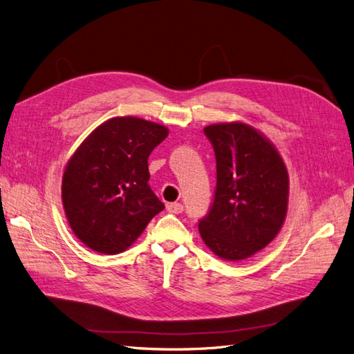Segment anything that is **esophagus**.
Instances as JSON below:
<instances>
[{"label":"esophagus","instance_id":"34e87169","mask_svg":"<svg viewBox=\"0 0 354 354\" xmlns=\"http://www.w3.org/2000/svg\"><path fill=\"white\" fill-rule=\"evenodd\" d=\"M168 212H173V214H180L183 212V205H181L180 202H173V203H168L167 205Z\"/></svg>","mask_w":354,"mask_h":354}]
</instances>
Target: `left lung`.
<instances>
[{
  "label": "left lung",
  "instance_id": "left-lung-1",
  "mask_svg": "<svg viewBox=\"0 0 354 354\" xmlns=\"http://www.w3.org/2000/svg\"><path fill=\"white\" fill-rule=\"evenodd\" d=\"M217 160V187L202 241L220 259L245 260L281 232L288 211L289 177L273 143L243 122L203 128Z\"/></svg>",
  "mask_w": 354,
  "mask_h": 354
}]
</instances>
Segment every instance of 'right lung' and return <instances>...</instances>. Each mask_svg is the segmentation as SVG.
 <instances>
[{"label":"right lung","mask_w":354,"mask_h":354,"mask_svg":"<svg viewBox=\"0 0 354 354\" xmlns=\"http://www.w3.org/2000/svg\"><path fill=\"white\" fill-rule=\"evenodd\" d=\"M168 128L136 116L111 118L68 160L62 202L72 232L90 250L120 254L165 205L149 186L147 158Z\"/></svg>","instance_id":"add662e5"}]
</instances>
